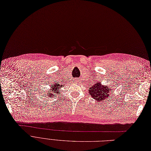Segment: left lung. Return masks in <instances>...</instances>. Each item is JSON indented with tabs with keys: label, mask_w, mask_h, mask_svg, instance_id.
I'll return each mask as SVG.
<instances>
[{
	"label": "left lung",
	"mask_w": 151,
	"mask_h": 151,
	"mask_svg": "<svg viewBox=\"0 0 151 151\" xmlns=\"http://www.w3.org/2000/svg\"><path fill=\"white\" fill-rule=\"evenodd\" d=\"M112 86L109 87V85H103L101 82H96V83L89 88L88 93L95 99V101L99 103L106 101L107 98H109V96L112 93Z\"/></svg>",
	"instance_id": "left-lung-1"
}]
</instances>
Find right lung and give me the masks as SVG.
<instances>
[{
	"label": "right lung",
	"instance_id": "1",
	"mask_svg": "<svg viewBox=\"0 0 151 151\" xmlns=\"http://www.w3.org/2000/svg\"><path fill=\"white\" fill-rule=\"evenodd\" d=\"M63 87H64L63 84H60L59 82H57V81H55L54 82H52V83L50 84V88L48 89V91L41 93H43L44 96L53 98L54 96L59 94L60 93V88H63ZM39 94H40V93H39Z\"/></svg>",
	"mask_w": 151,
	"mask_h": 151
}]
</instances>
